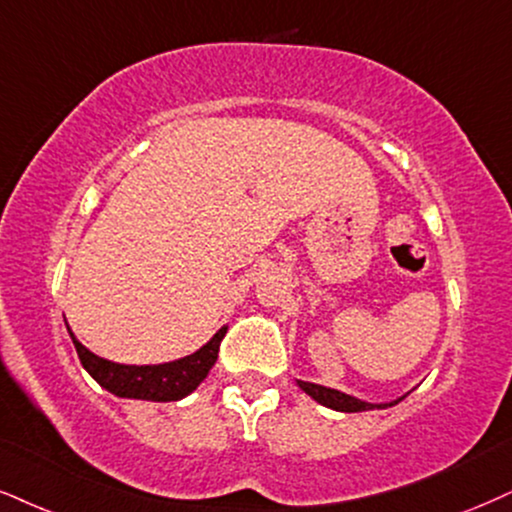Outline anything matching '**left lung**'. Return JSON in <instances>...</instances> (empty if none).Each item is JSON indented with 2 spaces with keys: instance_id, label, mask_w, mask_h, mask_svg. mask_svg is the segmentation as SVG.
<instances>
[{
  "instance_id": "left-lung-1",
  "label": "left lung",
  "mask_w": 512,
  "mask_h": 512,
  "mask_svg": "<svg viewBox=\"0 0 512 512\" xmlns=\"http://www.w3.org/2000/svg\"><path fill=\"white\" fill-rule=\"evenodd\" d=\"M296 384H299V387L304 389L311 399L323 403V406L332 408V410H342V413H361V410H372V408H389V406H396V403L401 401V399H396L391 403H368V401L356 399V396L344 394V391L323 387V384L301 382V380H296Z\"/></svg>"
}]
</instances>
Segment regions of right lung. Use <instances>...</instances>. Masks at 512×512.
Listing matches in <instances>:
<instances>
[{
	"label": "right lung",
	"mask_w": 512,
	"mask_h": 512,
	"mask_svg": "<svg viewBox=\"0 0 512 512\" xmlns=\"http://www.w3.org/2000/svg\"><path fill=\"white\" fill-rule=\"evenodd\" d=\"M225 332L227 327H220L211 337V342H206L199 351L189 353L185 358H178V361L159 365H123L106 361V358L94 356L90 349H85L75 339L73 332L71 339L75 344V351H78L82 368L90 372L106 391L121 396V399L166 403L185 399L187 394H192L204 382L208 370L218 361L220 342H223Z\"/></svg>",
	"instance_id": "add662e5"
}]
</instances>
